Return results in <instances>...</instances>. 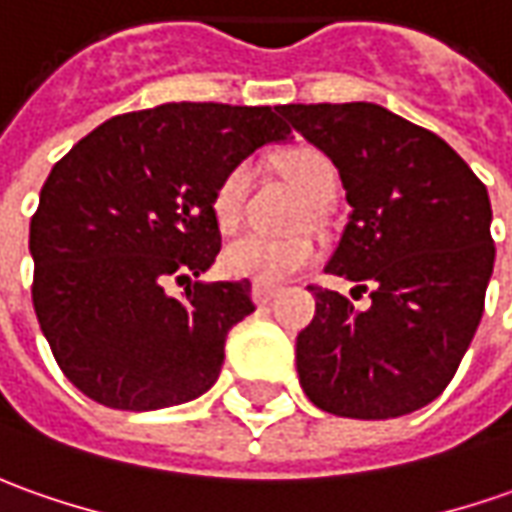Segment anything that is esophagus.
Here are the masks:
<instances>
[{
    "label": "esophagus",
    "instance_id": "esophagus-1",
    "mask_svg": "<svg viewBox=\"0 0 512 512\" xmlns=\"http://www.w3.org/2000/svg\"><path fill=\"white\" fill-rule=\"evenodd\" d=\"M277 291H280V288H274V285L255 283L252 285V300H255L257 305H269V302L277 297Z\"/></svg>",
    "mask_w": 512,
    "mask_h": 512
}]
</instances>
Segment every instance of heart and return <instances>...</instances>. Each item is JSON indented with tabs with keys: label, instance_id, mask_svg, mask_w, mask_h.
<instances>
[{
	"label": "heart",
	"instance_id": "1",
	"mask_svg": "<svg viewBox=\"0 0 512 512\" xmlns=\"http://www.w3.org/2000/svg\"><path fill=\"white\" fill-rule=\"evenodd\" d=\"M280 168H283L285 179L294 184L311 204H325L336 193L339 173L328 156L316 148H308V145L291 148L280 159ZM252 173H255L252 162L241 159L221 176V182L215 184L212 215L224 232L238 229V224L243 221ZM314 257L316 249L308 238H271V235L252 232V235H243L238 241L229 243L221 263L229 277L252 280L260 285H277L294 277L305 266H311Z\"/></svg>",
	"mask_w": 512,
	"mask_h": 512
}]
</instances>
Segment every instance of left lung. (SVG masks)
<instances>
[{"label": "left lung", "mask_w": 512, "mask_h": 512, "mask_svg": "<svg viewBox=\"0 0 512 512\" xmlns=\"http://www.w3.org/2000/svg\"><path fill=\"white\" fill-rule=\"evenodd\" d=\"M283 114L336 165L353 207L325 271L373 288L358 311L311 285L302 389L330 415H409L448 387L485 311L496 257L488 190L446 139L384 106L291 103Z\"/></svg>", "instance_id": "8db88e82"}]
</instances>
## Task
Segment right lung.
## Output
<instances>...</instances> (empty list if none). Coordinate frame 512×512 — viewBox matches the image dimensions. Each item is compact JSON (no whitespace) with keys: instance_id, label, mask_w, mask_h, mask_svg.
I'll use <instances>...</instances> for the list:
<instances>
[{"instance_id":"add662e5","label":"right lung","mask_w":512,"mask_h":512,"mask_svg":"<svg viewBox=\"0 0 512 512\" xmlns=\"http://www.w3.org/2000/svg\"><path fill=\"white\" fill-rule=\"evenodd\" d=\"M269 106L165 103L117 114L50 170L30 221L33 308L64 375L128 412L179 406L218 381L252 283H190L215 263L212 193L291 128ZM170 279L187 282L170 298Z\"/></svg>"}]
</instances>
